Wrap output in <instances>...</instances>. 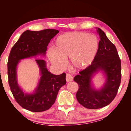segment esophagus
<instances>
[{"mask_svg": "<svg viewBox=\"0 0 131 131\" xmlns=\"http://www.w3.org/2000/svg\"><path fill=\"white\" fill-rule=\"evenodd\" d=\"M73 78L70 74H67L66 75V80L67 82H70L73 81Z\"/></svg>", "mask_w": 131, "mask_h": 131, "instance_id": "34e87169", "label": "esophagus"}]
</instances>
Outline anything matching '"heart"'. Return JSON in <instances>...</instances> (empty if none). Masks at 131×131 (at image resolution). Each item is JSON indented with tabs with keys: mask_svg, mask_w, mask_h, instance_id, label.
I'll return each mask as SVG.
<instances>
[{
	"mask_svg": "<svg viewBox=\"0 0 131 131\" xmlns=\"http://www.w3.org/2000/svg\"><path fill=\"white\" fill-rule=\"evenodd\" d=\"M53 49L48 51L52 64L61 69L66 65V59L70 57L73 67L84 68L92 62L99 47L96 35L79 31H70L62 34L55 40Z\"/></svg>",
	"mask_w": 131,
	"mask_h": 131,
	"instance_id": "1",
	"label": "heart"
}]
</instances>
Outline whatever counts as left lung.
<instances>
[{"label": "left lung", "mask_w": 131, "mask_h": 131, "mask_svg": "<svg viewBox=\"0 0 131 131\" xmlns=\"http://www.w3.org/2000/svg\"><path fill=\"white\" fill-rule=\"evenodd\" d=\"M96 29L100 38L96 56L92 64L74 78L79 87L76 94L78 102L90 109L102 108L109 104L116 96L121 79V60L115 46L101 29ZM100 72L104 75L105 82L97 89L92 79Z\"/></svg>", "instance_id": "obj_1"}]
</instances>
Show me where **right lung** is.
Returning a JSON list of instances; mask_svg holds the SVG:
<instances>
[{"mask_svg":"<svg viewBox=\"0 0 131 131\" xmlns=\"http://www.w3.org/2000/svg\"><path fill=\"white\" fill-rule=\"evenodd\" d=\"M56 29L40 31L27 30L12 47L7 62V74L10 88L16 101L23 108L33 112L48 110L54 104L59 89L66 84L65 73L54 75L47 69L43 59H35L40 78L37 86L31 93L25 92L17 81V66L21 60L37 56L44 57L47 46L55 35Z\"/></svg>","mask_w":131,"mask_h":131,"instance_id":"1","label":"right lung"}]
</instances>
